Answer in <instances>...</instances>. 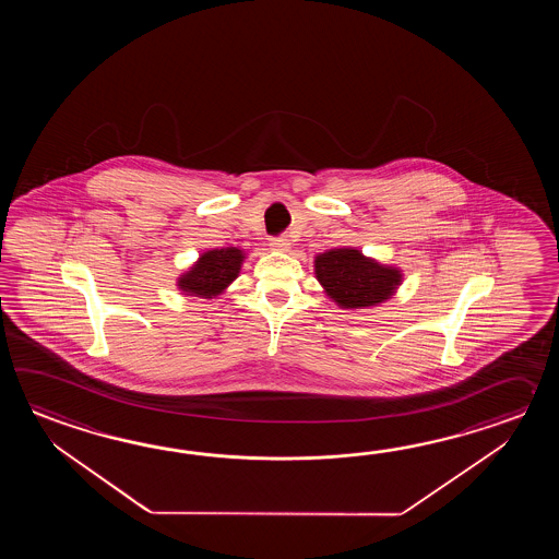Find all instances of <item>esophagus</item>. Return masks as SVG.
I'll use <instances>...</instances> for the list:
<instances>
[{"mask_svg": "<svg viewBox=\"0 0 559 559\" xmlns=\"http://www.w3.org/2000/svg\"><path fill=\"white\" fill-rule=\"evenodd\" d=\"M270 246H272V250L275 251H287L289 250V239L284 238V236L272 238L270 239Z\"/></svg>", "mask_w": 559, "mask_h": 559, "instance_id": "1", "label": "esophagus"}]
</instances>
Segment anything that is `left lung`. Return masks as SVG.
<instances>
[{"label": "left lung", "mask_w": 559, "mask_h": 559, "mask_svg": "<svg viewBox=\"0 0 559 559\" xmlns=\"http://www.w3.org/2000/svg\"><path fill=\"white\" fill-rule=\"evenodd\" d=\"M316 275L328 296L347 309L378 306L392 296L393 289L402 282L397 270L380 265L349 248L318 255Z\"/></svg>", "instance_id": "1"}]
</instances>
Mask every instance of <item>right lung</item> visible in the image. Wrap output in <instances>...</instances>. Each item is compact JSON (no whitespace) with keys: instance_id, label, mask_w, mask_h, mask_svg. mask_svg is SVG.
Here are the masks:
<instances>
[{"instance_id":"add662e5","label":"right lung","mask_w":559,"mask_h":559,"mask_svg":"<svg viewBox=\"0 0 559 559\" xmlns=\"http://www.w3.org/2000/svg\"><path fill=\"white\" fill-rule=\"evenodd\" d=\"M243 253L238 248H224L203 253L188 274L179 277V289L186 296H219L239 274Z\"/></svg>"}]
</instances>
